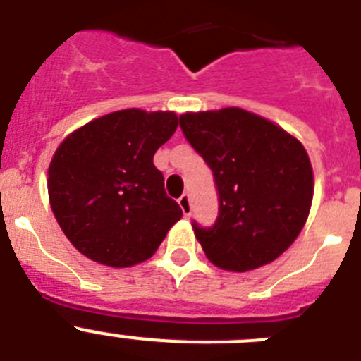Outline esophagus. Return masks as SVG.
<instances>
[{
    "instance_id": "esophagus-1",
    "label": "esophagus",
    "mask_w": 361,
    "mask_h": 361,
    "mask_svg": "<svg viewBox=\"0 0 361 361\" xmlns=\"http://www.w3.org/2000/svg\"><path fill=\"white\" fill-rule=\"evenodd\" d=\"M178 206H180V209H183L184 216L191 215V199H190V195H186V193H184V195L178 199Z\"/></svg>"
}]
</instances>
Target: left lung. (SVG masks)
<instances>
[{"label": "left lung", "mask_w": 361, "mask_h": 361, "mask_svg": "<svg viewBox=\"0 0 361 361\" xmlns=\"http://www.w3.org/2000/svg\"><path fill=\"white\" fill-rule=\"evenodd\" d=\"M215 175L219 219L195 237L212 264L245 273L271 264L296 240L314 191L304 145L279 124L231 106L178 117Z\"/></svg>", "instance_id": "8db88e82"}]
</instances>
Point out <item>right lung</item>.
<instances>
[{
    "mask_svg": "<svg viewBox=\"0 0 361 361\" xmlns=\"http://www.w3.org/2000/svg\"><path fill=\"white\" fill-rule=\"evenodd\" d=\"M175 111H111L65 137L49 166L57 224L79 253L110 267L148 260L183 212L153 155L175 133Z\"/></svg>",
    "mask_w": 361,
    "mask_h": 361,
    "instance_id": "right-lung-1",
    "label": "right lung"
}]
</instances>
